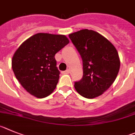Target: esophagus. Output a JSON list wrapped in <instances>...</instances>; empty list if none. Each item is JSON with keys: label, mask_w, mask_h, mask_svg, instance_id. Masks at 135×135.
<instances>
[{"label": "esophagus", "mask_w": 135, "mask_h": 135, "mask_svg": "<svg viewBox=\"0 0 135 135\" xmlns=\"http://www.w3.org/2000/svg\"><path fill=\"white\" fill-rule=\"evenodd\" d=\"M70 73V69H67L65 71H62L63 74H69Z\"/></svg>", "instance_id": "esophagus-1"}]
</instances>
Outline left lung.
<instances>
[{"label": "left lung", "mask_w": 135, "mask_h": 135, "mask_svg": "<svg viewBox=\"0 0 135 135\" xmlns=\"http://www.w3.org/2000/svg\"><path fill=\"white\" fill-rule=\"evenodd\" d=\"M83 60V75L75 83L81 96L92 99L103 94L114 82L120 62L114 45L99 33L81 30L69 35Z\"/></svg>", "instance_id": "obj_1"}]
</instances>
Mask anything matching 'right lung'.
I'll return each mask as SVG.
<instances>
[{
    "label": "right lung",
    "instance_id": "add662e5",
    "mask_svg": "<svg viewBox=\"0 0 135 135\" xmlns=\"http://www.w3.org/2000/svg\"><path fill=\"white\" fill-rule=\"evenodd\" d=\"M69 43L65 35L39 33L21 44L13 55L12 69L27 91L37 98L52 93L60 75L54 56Z\"/></svg>",
    "mask_w": 135,
    "mask_h": 135
}]
</instances>
